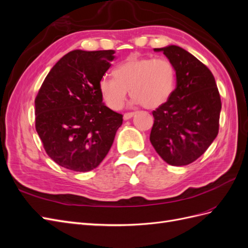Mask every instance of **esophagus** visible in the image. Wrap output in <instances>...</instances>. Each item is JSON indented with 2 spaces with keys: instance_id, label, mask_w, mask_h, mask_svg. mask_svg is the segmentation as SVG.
<instances>
[{
  "instance_id": "obj_1",
  "label": "esophagus",
  "mask_w": 248,
  "mask_h": 248,
  "mask_svg": "<svg viewBox=\"0 0 248 248\" xmlns=\"http://www.w3.org/2000/svg\"><path fill=\"white\" fill-rule=\"evenodd\" d=\"M134 114H136V112H133V111H130V112H125V114H124V120H128V119L132 118V117L134 116Z\"/></svg>"
}]
</instances>
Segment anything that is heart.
Returning a JSON list of instances; mask_svg holds the SVG:
<instances>
[{
	"instance_id": "1",
	"label": "heart",
	"mask_w": 248,
	"mask_h": 248,
	"mask_svg": "<svg viewBox=\"0 0 248 248\" xmlns=\"http://www.w3.org/2000/svg\"><path fill=\"white\" fill-rule=\"evenodd\" d=\"M114 78L103 77L99 90L111 109H120L127 91L136 103L154 108L167 102L174 92L177 72L166 57H130L112 71Z\"/></svg>"
}]
</instances>
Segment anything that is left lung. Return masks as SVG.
Segmentation results:
<instances>
[{
    "label": "left lung",
    "instance_id": "8db88e82",
    "mask_svg": "<svg viewBox=\"0 0 248 248\" xmlns=\"http://www.w3.org/2000/svg\"><path fill=\"white\" fill-rule=\"evenodd\" d=\"M174 64L177 85L167 102L152 111L150 141L170 166H187L206 152L218 134L221 100L208 67L185 49L155 48Z\"/></svg>",
    "mask_w": 248,
    "mask_h": 248
}]
</instances>
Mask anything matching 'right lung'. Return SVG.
Returning <instances> with one entry per match:
<instances>
[{
	"label": "right lung",
	"mask_w": 248,
	"mask_h": 248,
	"mask_svg": "<svg viewBox=\"0 0 248 248\" xmlns=\"http://www.w3.org/2000/svg\"><path fill=\"white\" fill-rule=\"evenodd\" d=\"M115 50H72L52 67L35 98V127L59 166L89 171L104 159L123 115L102 102L99 81Z\"/></svg>",
	"instance_id": "right-lung-1"
}]
</instances>
